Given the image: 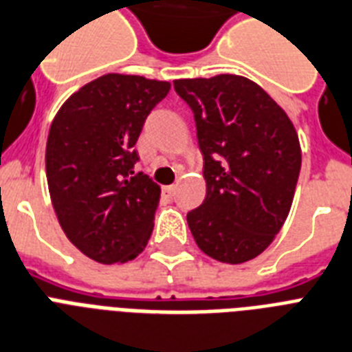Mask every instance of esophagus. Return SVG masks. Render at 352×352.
I'll return each mask as SVG.
<instances>
[{
	"label": "esophagus",
	"mask_w": 352,
	"mask_h": 352,
	"mask_svg": "<svg viewBox=\"0 0 352 352\" xmlns=\"http://www.w3.org/2000/svg\"><path fill=\"white\" fill-rule=\"evenodd\" d=\"M175 191H177V184L164 186V193H166L168 197H173V195H175Z\"/></svg>",
	"instance_id": "1"
}]
</instances>
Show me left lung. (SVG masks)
I'll return each instance as SVG.
<instances>
[{"label":"left lung","mask_w":352,"mask_h":352,"mask_svg":"<svg viewBox=\"0 0 352 352\" xmlns=\"http://www.w3.org/2000/svg\"><path fill=\"white\" fill-rule=\"evenodd\" d=\"M204 157L206 199L188 213L197 245L211 258L242 264L273 242L289 215L302 151L289 117L242 76L179 79Z\"/></svg>","instance_id":"1"}]
</instances>
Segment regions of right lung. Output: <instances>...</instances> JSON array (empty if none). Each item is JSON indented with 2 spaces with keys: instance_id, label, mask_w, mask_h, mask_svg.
Returning a JSON list of instances; mask_svg holds the SVG:
<instances>
[{
  "instance_id": "right-lung-1",
  "label": "right lung",
  "mask_w": 352,
  "mask_h": 352,
  "mask_svg": "<svg viewBox=\"0 0 352 352\" xmlns=\"http://www.w3.org/2000/svg\"><path fill=\"white\" fill-rule=\"evenodd\" d=\"M170 82L107 74L68 97L47 141L50 199L68 241L99 264L133 260L150 241L161 186L133 173L146 117Z\"/></svg>"
}]
</instances>
